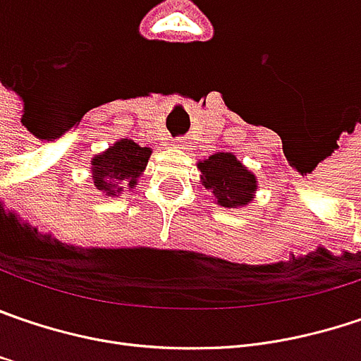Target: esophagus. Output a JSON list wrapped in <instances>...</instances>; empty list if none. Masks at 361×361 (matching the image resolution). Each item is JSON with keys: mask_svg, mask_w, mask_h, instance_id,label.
Instances as JSON below:
<instances>
[{"mask_svg": "<svg viewBox=\"0 0 361 361\" xmlns=\"http://www.w3.org/2000/svg\"><path fill=\"white\" fill-rule=\"evenodd\" d=\"M173 147L176 149H185V138H176L173 140Z\"/></svg>", "mask_w": 361, "mask_h": 361, "instance_id": "34e87169", "label": "esophagus"}]
</instances>
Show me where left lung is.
Listing matches in <instances>:
<instances>
[{
	"instance_id": "left-lung-1",
	"label": "left lung",
	"mask_w": 361,
	"mask_h": 361,
	"mask_svg": "<svg viewBox=\"0 0 361 361\" xmlns=\"http://www.w3.org/2000/svg\"><path fill=\"white\" fill-rule=\"evenodd\" d=\"M202 185L224 208H241L253 200L257 192L255 176L233 153H214L198 163Z\"/></svg>"
}]
</instances>
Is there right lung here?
<instances>
[{
	"instance_id": "1",
	"label": "right lung",
	"mask_w": 361,
	"mask_h": 361,
	"mask_svg": "<svg viewBox=\"0 0 361 361\" xmlns=\"http://www.w3.org/2000/svg\"><path fill=\"white\" fill-rule=\"evenodd\" d=\"M151 157L149 147L130 138L116 140L92 159V180L104 196H120L124 188H135Z\"/></svg>"
}]
</instances>
